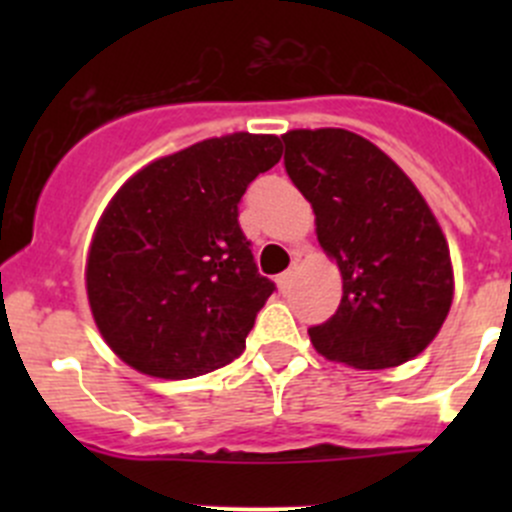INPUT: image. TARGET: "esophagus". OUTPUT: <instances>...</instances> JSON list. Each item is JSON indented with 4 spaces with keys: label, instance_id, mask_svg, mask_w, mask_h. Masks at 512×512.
Wrapping results in <instances>:
<instances>
[{
    "label": "esophagus",
    "instance_id": "esophagus-1",
    "mask_svg": "<svg viewBox=\"0 0 512 512\" xmlns=\"http://www.w3.org/2000/svg\"><path fill=\"white\" fill-rule=\"evenodd\" d=\"M292 280H294V270L282 272V275L277 277V285H280V292H282V294L289 292V287H292Z\"/></svg>",
    "mask_w": 512,
    "mask_h": 512
}]
</instances>
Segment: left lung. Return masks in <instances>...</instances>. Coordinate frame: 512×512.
Wrapping results in <instances>:
<instances>
[{"label": "left lung", "mask_w": 512, "mask_h": 512, "mask_svg": "<svg viewBox=\"0 0 512 512\" xmlns=\"http://www.w3.org/2000/svg\"><path fill=\"white\" fill-rule=\"evenodd\" d=\"M285 170L317 215L342 272L339 309L309 329L314 349L354 369H386L431 344L451 309V252L409 175L344 128L289 131Z\"/></svg>", "instance_id": "1"}]
</instances>
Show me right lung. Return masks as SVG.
<instances>
[{
    "mask_svg": "<svg viewBox=\"0 0 512 512\" xmlns=\"http://www.w3.org/2000/svg\"><path fill=\"white\" fill-rule=\"evenodd\" d=\"M280 158L277 136L230 133L153 160L113 195L86 292L98 332L128 366L193 379L245 352L277 287L257 272L237 205Z\"/></svg>",
    "mask_w": 512,
    "mask_h": 512,
    "instance_id": "add662e5",
    "label": "right lung"
}]
</instances>
